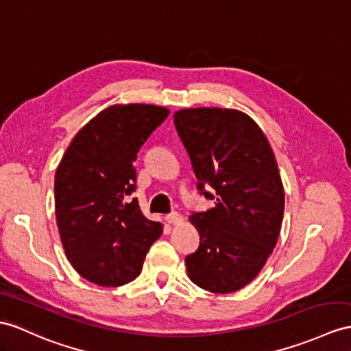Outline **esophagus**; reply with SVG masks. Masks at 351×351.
I'll return each instance as SVG.
<instances>
[{"label":"esophagus","mask_w":351,"mask_h":351,"mask_svg":"<svg viewBox=\"0 0 351 351\" xmlns=\"http://www.w3.org/2000/svg\"><path fill=\"white\" fill-rule=\"evenodd\" d=\"M167 221L171 225H178L183 221V216L178 215V213H171V215L167 216Z\"/></svg>","instance_id":"34e87169"}]
</instances>
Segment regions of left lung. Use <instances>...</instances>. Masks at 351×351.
<instances>
[{"label": "left lung", "instance_id": "8db88e82", "mask_svg": "<svg viewBox=\"0 0 351 351\" xmlns=\"http://www.w3.org/2000/svg\"><path fill=\"white\" fill-rule=\"evenodd\" d=\"M174 123L198 191L215 201L189 216L199 247L186 256L187 276L208 292H237L259 274L280 235L285 191L274 152L253 119L238 110L184 108Z\"/></svg>", "mask_w": 351, "mask_h": 351}]
</instances>
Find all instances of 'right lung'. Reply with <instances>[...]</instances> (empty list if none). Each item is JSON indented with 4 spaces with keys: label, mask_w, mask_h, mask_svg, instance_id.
<instances>
[{
    "label": "right lung",
    "mask_w": 351,
    "mask_h": 351,
    "mask_svg": "<svg viewBox=\"0 0 351 351\" xmlns=\"http://www.w3.org/2000/svg\"><path fill=\"white\" fill-rule=\"evenodd\" d=\"M169 111L150 104L111 106L77 132L55 176V208L68 261L102 287L140 276L162 225L141 213L136 153Z\"/></svg>",
    "instance_id": "obj_1"
}]
</instances>
